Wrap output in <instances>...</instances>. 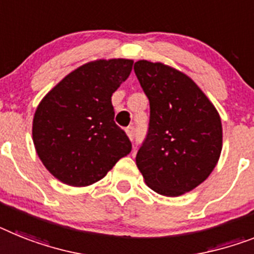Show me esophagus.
Returning <instances> with one entry per match:
<instances>
[{
    "mask_svg": "<svg viewBox=\"0 0 254 254\" xmlns=\"http://www.w3.org/2000/svg\"><path fill=\"white\" fill-rule=\"evenodd\" d=\"M125 131H127V135L130 139H133L134 138V127H127V129H125Z\"/></svg>",
    "mask_w": 254,
    "mask_h": 254,
    "instance_id": "34e87169",
    "label": "esophagus"
}]
</instances>
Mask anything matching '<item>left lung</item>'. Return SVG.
I'll use <instances>...</instances> for the list:
<instances>
[{
	"instance_id": "8db88e82",
	"label": "left lung",
	"mask_w": 254,
	"mask_h": 254,
	"mask_svg": "<svg viewBox=\"0 0 254 254\" xmlns=\"http://www.w3.org/2000/svg\"><path fill=\"white\" fill-rule=\"evenodd\" d=\"M134 72L150 101L137 167L155 192L181 196L203 183L218 163L221 117L201 89L176 68L138 61Z\"/></svg>"
}]
</instances>
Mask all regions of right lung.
I'll list each match as a JSON object with an SVG mask.
<instances>
[{
  "label": "right lung",
  "instance_id": "obj_1",
  "mask_svg": "<svg viewBox=\"0 0 254 254\" xmlns=\"http://www.w3.org/2000/svg\"><path fill=\"white\" fill-rule=\"evenodd\" d=\"M130 59H99L68 73L40 102L32 135L45 168L68 186L98 182L131 151L114 121L111 97L129 77Z\"/></svg>",
  "mask_w": 254,
  "mask_h": 254
}]
</instances>
